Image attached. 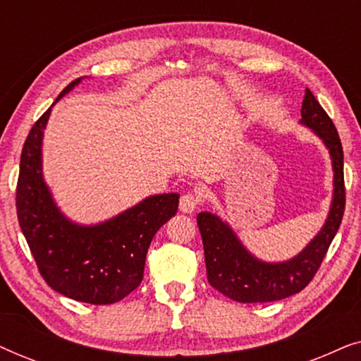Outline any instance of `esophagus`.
<instances>
[{
  "mask_svg": "<svg viewBox=\"0 0 361 361\" xmlns=\"http://www.w3.org/2000/svg\"><path fill=\"white\" fill-rule=\"evenodd\" d=\"M200 195L197 194H192V192H187L180 197V202H179V209L184 212V214H192L197 207L200 205Z\"/></svg>",
  "mask_w": 361,
  "mask_h": 361,
  "instance_id": "1",
  "label": "esophagus"
}]
</instances>
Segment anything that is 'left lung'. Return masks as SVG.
Returning a JSON list of instances; mask_svg holds the SVG:
<instances>
[{
    "instance_id": "8db88e82",
    "label": "left lung",
    "mask_w": 361,
    "mask_h": 361,
    "mask_svg": "<svg viewBox=\"0 0 361 361\" xmlns=\"http://www.w3.org/2000/svg\"><path fill=\"white\" fill-rule=\"evenodd\" d=\"M300 116V123L324 141L332 157L334 197L322 230L298 256L283 263H266L255 258L231 226L219 216L210 212L197 215V225L204 241L207 279L212 288L236 302H273L300 293L317 273L342 224L345 210L343 149L337 128L309 88H305Z\"/></svg>"
}]
</instances>
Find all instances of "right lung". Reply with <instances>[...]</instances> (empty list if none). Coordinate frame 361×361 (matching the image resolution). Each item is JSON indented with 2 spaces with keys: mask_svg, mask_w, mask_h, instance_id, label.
<instances>
[{
  "mask_svg": "<svg viewBox=\"0 0 361 361\" xmlns=\"http://www.w3.org/2000/svg\"><path fill=\"white\" fill-rule=\"evenodd\" d=\"M80 80L68 83L54 103ZM52 106L34 123L21 152L19 226L39 273L54 290L87 304H115L141 284L151 240L176 215L179 194L151 195L98 225L68 220L42 177V137Z\"/></svg>",
  "mask_w": 361,
  "mask_h": 361,
  "instance_id": "right-lung-1",
  "label": "right lung"
}]
</instances>
